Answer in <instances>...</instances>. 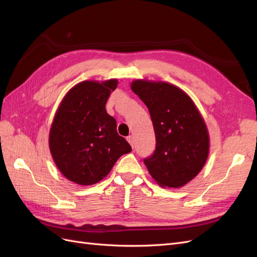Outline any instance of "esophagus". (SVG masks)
I'll use <instances>...</instances> for the list:
<instances>
[{"label":"esophagus","instance_id":"obj_1","mask_svg":"<svg viewBox=\"0 0 257 257\" xmlns=\"http://www.w3.org/2000/svg\"><path fill=\"white\" fill-rule=\"evenodd\" d=\"M127 141H128L129 143H130V145H131V146H133V149H134V148H135V145H134V144H135V140H134V137H131V136H129V137L127 138Z\"/></svg>","mask_w":257,"mask_h":257}]
</instances>
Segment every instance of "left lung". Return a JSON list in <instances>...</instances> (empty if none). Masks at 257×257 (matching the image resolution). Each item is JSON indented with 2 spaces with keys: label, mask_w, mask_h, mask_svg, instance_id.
Listing matches in <instances>:
<instances>
[{
  "label": "left lung",
  "mask_w": 257,
  "mask_h": 257,
  "mask_svg": "<svg viewBox=\"0 0 257 257\" xmlns=\"http://www.w3.org/2000/svg\"><path fill=\"white\" fill-rule=\"evenodd\" d=\"M131 89L148 106L156 137L155 151L143 159L160 186L181 187L206 164L209 136L200 113L180 88L164 82L135 80Z\"/></svg>",
  "instance_id": "obj_1"
}]
</instances>
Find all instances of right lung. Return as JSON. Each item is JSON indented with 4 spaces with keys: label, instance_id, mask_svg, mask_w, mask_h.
Returning <instances> with one entry per match:
<instances>
[{
    "label": "right lung",
    "instance_id": "add662e5",
    "mask_svg": "<svg viewBox=\"0 0 257 257\" xmlns=\"http://www.w3.org/2000/svg\"><path fill=\"white\" fill-rule=\"evenodd\" d=\"M116 79L86 82L67 93L56 113L49 134V149L68 180L92 185L111 171L123 154L131 152L126 139L116 130V120L105 109Z\"/></svg>",
    "mask_w": 257,
    "mask_h": 257
}]
</instances>
